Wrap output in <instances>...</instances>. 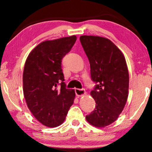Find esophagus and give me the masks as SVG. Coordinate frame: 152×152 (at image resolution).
<instances>
[{
    "label": "esophagus",
    "instance_id": "1",
    "mask_svg": "<svg viewBox=\"0 0 152 152\" xmlns=\"http://www.w3.org/2000/svg\"><path fill=\"white\" fill-rule=\"evenodd\" d=\"M75 93L76 95L78 97L83 96V95H86V91L84 89H80V88H75Z\"/></svg>",
    "mask_w": 152,
    "mask_h": 152
}]
</instances>
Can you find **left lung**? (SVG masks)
I'll return each instance as SVG.
<instances>
[{
	"mask_svg": "<svg viewBox=\"0 0 152 152\" xmlns=\"http://www.w3.org/2000/svg\"><path fill=\"white\" fill-rule=\"evenodd\" d=\"M80 40L90 63L91 79L97 83L91 92L95 109L86 120L95 127H105L118 119L127 100L129 76L125 57L109 39L83 35Z\"/></svg>",
	"mask_w": 152,
	"mask_h": 152,
	"instance_id": "1",
	"label": "left lung"
}]
</instances>
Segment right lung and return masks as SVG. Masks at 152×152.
I'll return each instance as SVG.
<instances>
[{
    "label": "right lung",
    "instance_id": "right-lung-1",
    "mask_svg": "<svg viewBox=\"0 0 152 152\" xmlns=\"http://www.w3.org/2000/svg\"><path fill=\"white\" fill-rule=\"evenodd\" d=\"M76 40L73 35L43 41L30 52L25 63V99L34 118L48 127L63 123L74 102L75 91L66 88L64 82L61 59Z\"/></svg>",
    "mask_w": 152,
    "mask_h": 152
}]
</instances>
